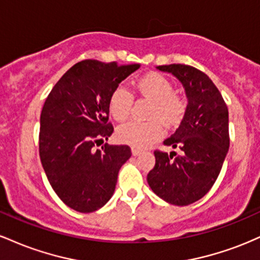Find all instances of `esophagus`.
Listing matches in <instances>:
<instances>
[{"mask_svg": "<svg viewBox=\"0 0 260 260\" xmlns=\"http://www.w3.org/2000/svg\"><path fill=\"white\" fill-rule=\"evenodd\" d=\"M139 154H142V150H140V149H138V148H132V155L133 156H138Z\"/></svg>", "mask_w": 260, "mask_h": 260, "instance_id": "34e87169", "label": "esophagus"}]
</instances>
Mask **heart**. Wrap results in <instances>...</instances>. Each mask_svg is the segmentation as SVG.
Listing matches in <instances>:
<instances>
[{
	"label": "heart",
	"instance_id": "1",
	"mask_svg": "<svg viewBox=\"0 0 260 260\" xmlns=\"http://www.w3.org/2000/svg\"><path fill=\"white\" fill-rule=\"evenodd\" d=\"M137 89L147 99L153 101L149 117L153 120L129 121L117 129L120 142L136 148L153 144L165 133V126H176L186 113V101L174 92V84L162 74L150 72L137 79ZM133 96L123 86L113 89L109 99V111L116 121H124L129 116ZM164 122H162V121Z\"/></svg>",
	"mask_w": 260,
	"mask_h": 260
}]
</instances>
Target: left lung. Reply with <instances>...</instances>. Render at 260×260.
Listing matches in <instances>:
<instances>
[{
  "instance_id": "1",
  "label": "left lung",
  "mask_w": 260,
  "mask_h": 260,
  "mask_svg": "<svg viewBox=\"0 0 260 260\" xmlns=\"http://www.w3.org/2000/svg\"><path fill=\"white\" fill-rule=\"evenodd\" d=\"M175 76L187 96L180 126L164 144L181 154L156 150L148 174L151 190L174 205H189L203 198L215 183L230 147L229 110L219 89L205 73L187 64L157 66Z\"/></svg>"
}]
</instances>
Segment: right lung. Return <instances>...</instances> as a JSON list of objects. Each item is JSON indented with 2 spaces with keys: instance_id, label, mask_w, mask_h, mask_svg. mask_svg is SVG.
I'll return each instance as SVG.
<instances>
[{
  "instance_id": "obj_1",
  "label": "right lung",
  "mask_w": 260,
  "mask_h": 260,
  "mask_svg": "<svg viewBox=\"0 0 260 260\" xmlns=\"http://www.w3.org/2000/svg\"><path fill=\"white\" fill-rule=\"evenodd\" d=\"M139 63L85 59L56 83L40 116L39 153L45 174L58 198L79 213H91L111 199L118 171L129 159L128 145H109V99L113 89Z\"/></svg>"
}]
</instances>
